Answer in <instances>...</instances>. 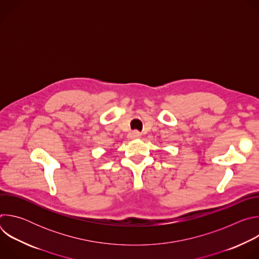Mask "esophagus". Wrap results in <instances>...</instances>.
I'll return each mask as SVG.
<instances>
[{
  "mask_svg": "<svg viewBox=\"0 0 259 259\" xmlns=\"http://www.w3.org/2000/svg\"><path fill=\"white\" fill-rule=\"evenodd\" d=\"M140 135H141V134H140L138 131H132V132L129 133L128 137H129L130 139H136V138H139Z\"/></svg>",
  "mask_w": 259,
  "mask_h": 259,
  "instance_id": "esophagus-1",
  "label": "esophagus"
}]
</instances>
